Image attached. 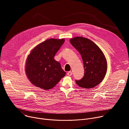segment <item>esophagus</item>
I'll list each match as a JSON object with an SVG mask.
<instances>
[{
	"label": "esophagus",
	"mask_w": 129,
	"mask_h": 129,
	"mask_svg": "<svg viewBox=\"0 0 129 129\" xmlns=\"http://www.w3.org/2000/svg\"><path fill=\"white\" fill-rule=\"evenodd\" d=\"M72 75V72L71 71H68L67 73V75L68 76H71V75Z\"/></svg>",
	"instance_id": "34e87169"
}]
</instances>
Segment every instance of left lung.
<instances>
[{"instance_id": "8db88e82", "label": "left lung", "mask_w": 129, "mask_h": 129, "mask_svg": "<svg viewBox=\"0 0 129 129\" xmlns=\"http://www.w3.org/2000/svg\"><path fill=\"white\" fill-rule=\"evenodd\" d=\"M70 42L81 54L84 67V76L76 81L80 87L93 88L104 80L107 70V62L100 47L93 41L83 37H76Z\"/></svg>"}]
</instances>
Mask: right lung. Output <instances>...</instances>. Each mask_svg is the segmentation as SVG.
Instances as JSON below:
<instances>
[{
	"label": "right lung",
	"mask_w": 129,
	"mask_h": 129,
	"mask_svg": "<svg viewBox=\"0 0 129 129\" xmlns=\"http://www.w3.org/2000/svg\"><path fill=\"white\" fill-rule=\"evenodd\" d=\"M65 41L64 39H49L39 44L27 57L25 71L30 83L43 90L56 86L66 75L55 54Z\"/></svg>",
	"instance_id": "obj_1"
}]
</instances>
